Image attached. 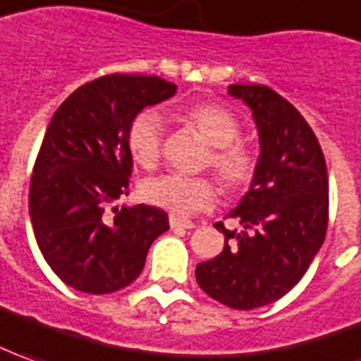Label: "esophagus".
<instances>
[{
    "instance_id": "34e87169",
    "label": "esophagus",
    "mask_w": 361,
    "mask_h": 361,
    "mask_svg": "<svg viewBox=\"0 0 361 361\" xmlns=\"http://www.w3.org/2000/svg\"><path fill=\"white\" fill-rule=\"evenodd\" d=\"M170 227L171 229H193L195 223L188 221V219H181L178 215H170Z\"/></svg>"
}]
</instances>
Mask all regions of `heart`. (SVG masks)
<instances>
[{
	"instance_id": "obj_1",
	"label": "heart",
	"mask_w": 361,
	"mask_h": 361,
	"mask_svg": "<svg viewBox=\"0 0 361 361\" xmlns=\"http://www.w3.org/2000/svg\"><path fill=\"white\" fill-rule=\"evenodd\" d=\"M183 120L205 140L212 152L207 166H212L219 180L231 188H243L255 173V156L251 149L237 142L241 128L227 109L219 104L191 106ZM164 120L156 110H144L132 120L128 128V149L138 166L152 170L160 160ZM142 197L149 205L181 217L209 209L217 195V188L209 178H188L181 173H161L142 181Z\"/></svg>"
}]
</instances>
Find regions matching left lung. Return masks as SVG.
Segmentation results:
<instances>
[{"label": "left lung", "mask_w": 361, "mask_h": 361, "mask_svg": "<svg viewBox=\"0 0 361 361\" xmlns=\"http://www.w3.org/2000/svg\"><path fill=\"white\" fill-rule=\"evenodd\" d=\"M227 94L251 110L259 158L251 185L227 217L223 251L197 264V284L217 302L252 310L279 300L310 267L328 227V171L314 132L288 100L261 85H231Z\"/></svg>", "instance_id": "left-lung-1"}]
</instances>
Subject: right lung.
Wrapping results in <instances>:
<instances>
[{"mask_svg": "<svg viewBox=\"0 0 361 361\" xmlns=\"http://www.w3.org/2000/svg\"><path fill=\"white\" fill-rule=\"evenodd\" d=\"M176 92L160 77L109 75L78 87L49 122L29 217L53 273L80 293H116L134 283L149 245L170 229L160 207L116 201L128 195L132 120Z\"/></svg>", "mask_w": 361, "mask_h": 361, "instance_id": "add662e5", "label": "right lung"}]
</instances>
